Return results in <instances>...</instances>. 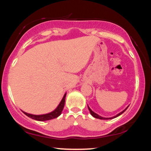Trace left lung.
I'll use <instances>...</instances> for the list:
<instances>
[{
	"label": "left lung",
	"instance_id": "left-lung-1",
	"mask_svg": "<svg viewBox=\"0 0 151 151\" xmlns=\"http://www.w3.org/2000/svg\"><path fill=\"white\" fill-rule=\"evenodd\" d=\"M128 107H129V106H128L126 109H124L123 111H122V112H119V114H117L116 116H112V117H109V118H105V117H103V116H99L98 114H96V113H95V112H93V111H92V110L90 109V107H89L88 106V110H89V111H90V112H91V115L93 116V117H94V118H96V119H102V120H109V119H114V118H116V117H117V116H120L121 115V114H122V113H123V112L126 111V110L127 109V108Z\"/></svg>",
	"mask_w": 151,
	"mask_h": 151
}]
</instances>
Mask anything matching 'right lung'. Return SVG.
Here are the masks:
<instances>
[{
	"label": "right lung",
	"mask_w": 151,
	"mask_h": 151,
	"mask_svg": "<svg viewBox=\"0 0 151 151\" xmlns=\"http://www.w3.org/2000/svg\"><path fill=\"white\" fill-rule=\"evenodd\" d=\"M66 93L65 94L63 98L61 101L60 102L59 104H58V106L55 109L54 111L49 112V113L45 114H39V115H36V114H32L27 113L26 112H23L24 114H26L27 116H29V118H31L36 121H48V120H51L55 118H57L58 116L60 115V114L62 113V111L64 108V106H65V98H66Z\"/></svg>",
	"instance_id": "right-lung-1"
}]
</instances>
